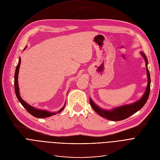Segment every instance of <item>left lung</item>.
Listing matches in <instances>:
<instances>
[{"label": "left lung", "mask_w": 160, "mask_h": 160, "mask_svg": "<svg viewBox=\"0 0 160 160\" xmlns=\"http://www.w3.org/2000/svg\"><path fill=\"white\" fill-rule=\"evenodd\" d=\"M140 55L144 58L145 62V67H146V71H147V86L145 89V92L143 93L142 98L138 100V101L133 102L132 103L123 105L118 107L114 108L112 109H104L99 107L98 105L96 104L92 100L89 98L90 104L91 105L92 108L94 111L98 114L100 116L104 118L108 119L111 121H120L125 120L137 111L140 110L147 102L148 96L150 94V88H151V77L150 73L148 71L147 65H148V60L145 55V53L142 51L140 52Z\"/></svg>", "instance_id": "obj_1"}]
</instances>
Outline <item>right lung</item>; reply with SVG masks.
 Returning a JSON list of instances; mask_svg holds the SVG:
<instances>
[{"label":"right lung","mask_w":160,"mask_h":160,"mask_svg":"<svg viewBox=\"0 0 160 160\" xmlns=\"http://www.w3.org/2000/svg\"><path fill=\"white\" fill-rule=\"evenodd\" d=\"M26 48V47L24 49V50H25V49ZM20 62H21V58L20 57L19 58V60H18V65L16 67V69H15V94L17 97L18 100V101L20 102V103L22 104V105L23 107L27 110V111L31 114V115H33V116L36 117V118H48V117H50L52 115H55L57 113H60L61 112L63 109L65 108L66 105V102L64 103V105L63 106L62 108H61L59 111H58L57 112H50L48 111L47 110H43V109H37L33 106L30 105L29 104H28V103H26L24 100H22V98L20 97V92H19V87H18V72H19V68H20Z\"/></svg>","instance_id":"right-lung-1"}]
</instances>
